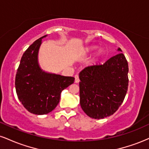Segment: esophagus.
Listing matches in <instances>:
<instances>
[{"label":"esophagus","instance_id":"1","mask_svg":"<svg viewBox=\"0 0 149 149\" xmlns=\"http://www.w3.org/2000/svg\"><path fill=\"white\" fill-rule=\"evenodd\" d=\"M80 82V79H79V76L78 75H76L75 76V83H78Z\"/></svg>","mask_w":149,"mask_h":149}]
</instances>
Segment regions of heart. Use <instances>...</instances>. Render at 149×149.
Wrapping results in <instances>:
<instances>
[{"mask_svg": "<svg viewBox=\"0 0 149 149\" xmlns=\"http://www.w3.org/2000/svg\"><path fill=\"white\" fill-rule=\"evenodd\" d=\"M95 49H96V47H87V48H85L84 50H83V53H88V52H92V51L95 50ZM101 54V52H100V51H99L98 54Z\"/></svg>", "mask_w": 149, "mask_h": 149, "instance_id": "b5f03b06", "label": "heart"}]
</instances>
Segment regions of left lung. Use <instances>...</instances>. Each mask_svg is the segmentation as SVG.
Wrapping results in <instances>:
<instances>
[{
  "instance_id": "1",
  "label": "left lung",
  "mask_w": 149,
  "mask_h": 149,
  "mask_svg": "<svg viewBox=\"0 0 149 149\" xmlns=\"http://www.w3.org/2000/svg\"><path fill=\"white\" fill-rule=\"evenodd\" d=\"M128 71L127 59L120 52L104 64L88 66L79 73L80 107L89 117L102 119L118 110L127 91Z\"/></svg>"
}]
</instances>
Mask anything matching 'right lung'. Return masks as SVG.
<instances>
[{"label": "right lung", "mask_w": 149, "mask_h": 149, "mask_svg": "<svg viewBox=\"0 0 149 149\" xmlns=\"http://www.w3.org/2000/svg\"><path fill=\"white\" fill-rule=\"evenodd\" d=\"M44 36L31 44L22 55L15 78L17 97L24 107L36 115H44L55 109L63 90L75 78L48 73L40 68L38 51Z\"/></svg>", "instance_id": "right-lung-1"}]
</instances>
